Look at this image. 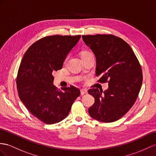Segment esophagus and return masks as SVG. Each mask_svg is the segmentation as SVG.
I'll return each mask as SVG.
<instances>
[{"instance_id":"esophagus-1","label":"esophagus","mask_w":156,"mask_h":156,"mask_svg":"<svg viewBox=\"0 0 156 156\" xmlns=\"http://www.w3.org/2000/svg\"><path fill=\"white\" fill-rule=\"evenodd\" d=\"M80 92H81V95H83V94L87 93V90L86 89L82 88V89L80 90Z\"/></svg>"}]
</instances>
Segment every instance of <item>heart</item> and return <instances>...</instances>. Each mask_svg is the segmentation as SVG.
I'll return each instance as SVG.
<instances>
[{"mask_svg":"<svg viewBox=\"0 0 156 156\" xmlns=\"http://www.w3.org/2000/svg\"><path fill=\"white\" fill-rule=\"evenodd\" d=\"M91 54H92V53H91V52L89 51H87V50L83 51L81 52V57L82 58V57H86V56L90 55H91ZM66 60H67V58H66V59H65V62H66Z\"/></svg>","mask_w":156,"mask_h":156,"instance_id":"b5f03b06","label":"heart"}]
</instances>
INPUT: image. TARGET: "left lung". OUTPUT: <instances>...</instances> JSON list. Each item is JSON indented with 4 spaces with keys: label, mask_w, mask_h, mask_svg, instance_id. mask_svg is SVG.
I'll list each match as a JSON object with an SVG mask.
<instances>
[{
    "label": "left lung",
    "mask_w": 156,
    "mask_h": 156,
    "mask_svg": "<svg viewBox=\"0 0 156 156\" xmlns=\"http://www.w3.org/2000/svg\"><path fill=\"white\" fill-rule=\"evenodd\" d=\"M96 58L98 82L109 83L104 91L88 90L95 98L90 116L99 121L112 122L123 117L136 100L142 83L141 65L130 46L111 34L82 35Z\"/></svg>",
    "instance_id": "obj_1"
}]
</instances>
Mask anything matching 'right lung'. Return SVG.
<instances>
[{
  "label": "right lung",
  "instance_id": "1",
  "mask_svg": "<svg viewBox=\"0 0 156 156\" xmlns=\"http://www.w3.org/2000/svg\"><path fill=\"white\" fill-rule=\"evenodd\" d=\"M81 35H50L33 43L26 51L18 71L19 98L34 117L47 125L61 121L69 115L80 91L73 86L58 90L53 85L55 71L61 70Z\"/></svg>",
  "mask_w": 156,
  "mask_h": 156
}]
</instances>
